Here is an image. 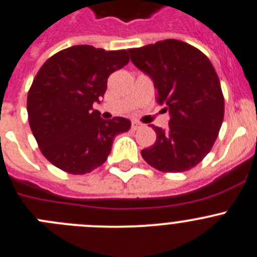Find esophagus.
<instances>
[{
	"label": "esophagus",
	"mask_w": 257,
	"mask_h": 257,
	"mask_svg": "<svg viewBox=\"0 0 257 257\" xmlns=\"http://www.w3.org/2000/svg\"><path fill=\"white\" fill-rule=\"evenodd\" d=\"M141 126V124L138 123V121H132V129L133 131H136V129H138Z\"/></svg>",
	"instance_id": "34e87169"
}]
</instances>
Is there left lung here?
I'll return each instance as SVG.
<instances>
[{
  "mask_svg": "<svg viewBox=\"0 0 257 257\" xmlns=\"http://www.w3.org/2000/svg\"><path fill=\"white\" fill-rule=\"evenodd\" d=\"M128 51L132 62L154 82L157 103L170 115L166 129L152 126L156 141L141 151L142 157L164 173L189 170L209 154L223 123L218 74L200 50L178 39Z\"/></svg>",
  "mask_w": 257,
  "mask_h": 257,
  "instance_id": "1",
  "label": "left lung"
}]
</instances>
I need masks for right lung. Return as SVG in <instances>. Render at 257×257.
Segmentation results:
<instances>
[{"mask_svg": "<svg viewBox=\"0 0 257 257\" xmlns=\"http://www.w3.org/2000/svg\"><path fill=\"white\" fill-rule=\"evenodd\" d=\"M129 62L128 51H105L79 45L50 57L28 93L27 110L43 156L69 174H85L102 165L117 134L131 120H105L93 103L101 102L110 74Z\"/></svg>", "mask_w": 257, "mask_h": 257, "instance_id": "add662e5", "label": "right lung"}]
</instances>
